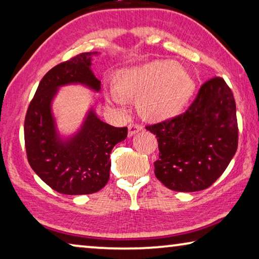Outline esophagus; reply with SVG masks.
Wrapping results in <instances>:
<instances>
[{"label":"esophagus","mask_w":259,"mask_h":259,"mask_svg":"<svg viewBox=\"0 0 259 259\" xmlns=\"http://www.w3.org/2000/svg\"><path fill=\"white\" fill-rule=\"evenodd\" d=\"M141 131H143L142 125L137 124V123H131V124H129V126H128V136L131 137V136H134V135L141 133Z\"/></svg>","instance_id":"34e87169"}]
</instances>
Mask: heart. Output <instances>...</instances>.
<instances>
[{
  "instance_id": "b5f03b06",
  "label": "heart",
  "mask_w": 259,
  "mask_h": 259,
  "mask_svg": "<svg viewBox=\"0 0 259 259\" xmlns=\"http://www.w3.org/2000/svg\"><path fill=\"white\" fill-rule=\"evenodd\" d=\"M196 80L175 60L158 59L117 72L109 100L123 107L137 99V109L148 122H163L178 116L191 101Z\"/></svg>"
}]
</instances>
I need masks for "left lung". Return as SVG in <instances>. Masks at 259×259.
<instances>
[{
    "instance_id": "8db88e82",
    "label": "left lung",
    "mask_w": 259,
    "mask_h": 259,
    "mask_svg": "<svg viewBox=\"0 0 259 259\" xmlns=\"http://www.w3.org/2000/svg\"><path fill=\"white\" fill-rule=\"evenodd\" d=\"M146 130L158 141L157 179L177 192L206 190L221 177L237 150L233 92L222 78H211L184 114Z\"/></svg>"
}]
</instances>
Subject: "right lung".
I'll return each mask as SVG.
<instances>
[{
  "mask_svg": "<svg viewBox=\"0 0 259 259\" xmlns=\"http://www.w3.org/2000/svg\"><path fill=\"white\" fill-rule=\"evenodd\" d=\"M84 52L57 65L40 80L24 121V141L30 166L52 190L67 195L92 194L109 180L110 152L124 141L128 128H115L102 122L93 108L80 129L61 137L52 113V101L60 87L83 84L101 90L92 71V57Z\"/></svg>",
  "mask_w": 259,
  "mask_h": 259,
  "instance_id": "1",
  "label": "right lung"
}]
</instances>
